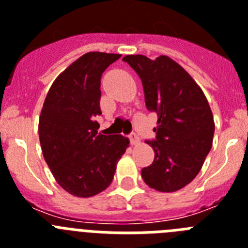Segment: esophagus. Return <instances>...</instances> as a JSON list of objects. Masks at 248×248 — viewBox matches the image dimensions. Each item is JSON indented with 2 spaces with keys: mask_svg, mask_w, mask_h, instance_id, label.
<instances>
[{
  "mask_svg": "<svg viewBox=\"0 0 248 248\" xmlns=\"http://www.w3.org/2000/svg\"><path fill=\"white\" fill-rule=\"evenodd\" d=\"M129 140H130V143L133 144V145H138V144L140 143V139L139 137H138L135 133H131L130 135H129Z\"/></svg>",
  "mask_w": 248,
  "mask_h": 248,
  "instance_id": "1",
  "label": "esophagus"
}]
</instances>
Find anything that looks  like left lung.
I'll return each mask as SVG.
<instances>
[{
	"instance_id": "1",
	"label": "left lung",
	"mask_w": 248,
	"mask_h": 248,
	"mask_svg": "<svg viewBox=\"0 0 248 248\" xmlns=\"http://www.w3.org/2000/svg\"><path fill=\"white\" fill-rule=\"evenodd\" d=\"M140 77L148 110L157 114L153 164L141 170L151 189L174 192L191 183L211 150L215 123L205 94L187 72L168 56L123 58Z\"/></svg>"
}]
</instances>
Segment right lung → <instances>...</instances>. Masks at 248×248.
I'll return each mask as SVG.
<instances>
[{"label":"right lung","instance_id":"add662e5","mask_svg":"<svg viewBox=\"0 0 248 248\" xmlns=\"http://www.w3.org/2000/svg\"><path fill=\"white\" fill-rule=\"evenodd\" d=\"M120 54L89 52L56 78L38 124L46 163L59 186L77 198H91L113 181L117 163L129 146L123 135L98 133L100 78Z\"/></svg>","mask_w":248,"mask_h":248}]
</instances>
